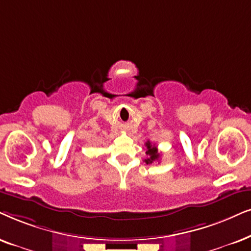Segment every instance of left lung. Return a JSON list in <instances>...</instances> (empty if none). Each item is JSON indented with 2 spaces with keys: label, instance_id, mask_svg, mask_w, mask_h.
Listing matches in <instances>:
<instances>
[{
  "label": "left lung",
  "instance_id": "left-lung-1",
  "mask_svg": "<svg viewBox=\"0 0 251 251\" xmlns=\"http://www.w3.org/2000/svg\"><path fill=\"white\" fill-rule=\"evenodd\" d=\"M146 147H147V158L145 159L146 164H152V163L157 162V160L159 159V152H158V149H157V147L155 145H151V142L150 141H147L146 142Z\"/></svg>",
  "mask_w": 251,
  "mask_h": 251
}]
</instances>
